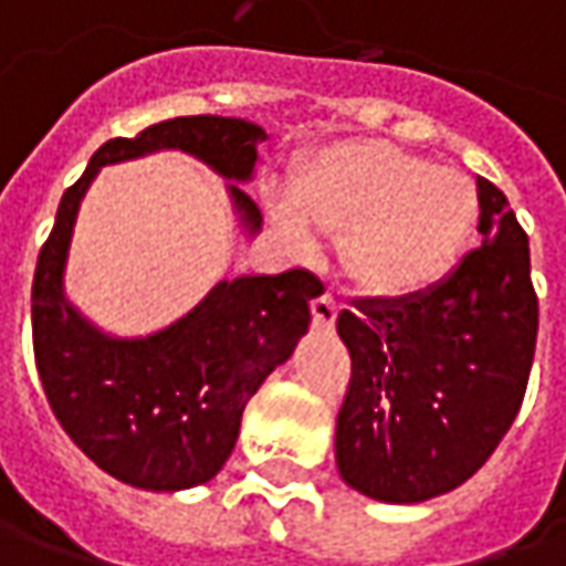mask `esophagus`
<instances>
[{
    "label": "esophagus",
    "mask_w": 566,
    "mask_h": 566,
    "mask_svg": "<svg viewBox=\"0 0 566 566\" xmlns=\"http://www.w3.org/2000/svg\"><path fill=\"white\" fill-rule=\"evenodd\" d=\"M337 312H339V302L331 293H321L317 298H312V317H315L317 327H334Z\"/></svg>",
    "instance_id": "obj_1"
}]
</instances>
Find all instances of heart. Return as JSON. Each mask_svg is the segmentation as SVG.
<instances>
[{"instance_id":"b5f03b06","label":"heart","mask_w":566,"mask_h":566,"mask_svg":"<svg viewBox=\"0 0 566 566\" xmlns=\"http://www.w3.org/2000/svg\"><path fill=\"white\" fill-rule=\"evenodd\" d=\"M276 220L339 232L346 276L380 298L422 293L444 280L479 220L467 172L424 164L384 142H343L315 154L286 182Z\"/></svg>"}]
</instances>
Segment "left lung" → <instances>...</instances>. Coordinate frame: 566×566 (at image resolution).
<instances>
[{
	"instance_id": "left-lung-1",
	"label": "left lung",
	"mask_w": 566,
	"mask_h": 566,
	"mask_svg": "<svg viewBox=\"0 0 566 566\" xmlns=\"http://www.w3.org/2000/svg\"><path fill=\"white\" fill-rule=\"evenodd\" d=\"M479 191L482 249L422 293L339 312L353 378L337 416V469L387 504L447 494L485 467L530 384L538 295L530 239L504 191Z\"/></svg>"
}]
</instances>
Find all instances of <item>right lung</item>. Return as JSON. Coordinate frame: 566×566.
Here are the masks:
<instances>
[{
  "instance_id": "add662e5",
  "label": "right lung",
  "mask_w": 566,
  "mask_h": 566,
  "mask_svg": "<svg viewBox=\"0 0 566 566\" xmlns=\"http://www.w3.org/2000/svg\"><path fill=\"white\" fill-rule=\"evenodd\" d=\"M264 128L227 116H179L135 138L99 147L55 210L31 293L33 359L65 434L103 472L144 491H182L210 482L229 460L245 402L305 337L324 293L315 273L220 280L176 324L138 339L106 337L77 315L62 290L77 207L99 166L154 150H186L223 179L249 182ZM232 205L249 232L261 210L239 186Z\"/></svg>"
}]
</instances>
